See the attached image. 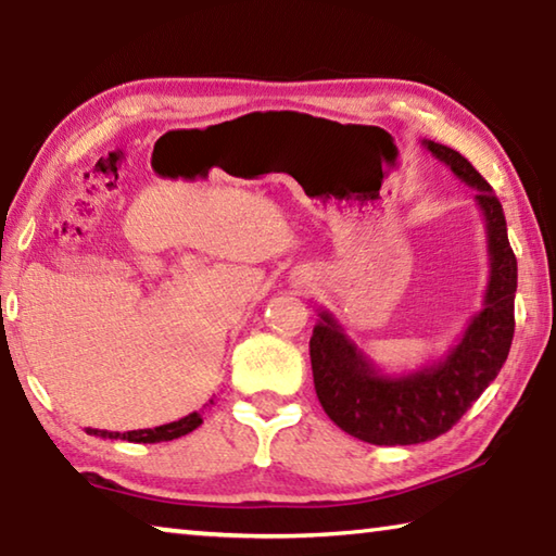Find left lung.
<instances>
[{
	"mask_svg": "<svg viewBox=\"0 0 556 556\" xmlns=\"http://www.w3.org/2000/svg\"><path fill=\"white\" fill-rule=\"evenodd\" d=\"M421 147L446 164L458 181L476 188L491 271L481 312L441 361L419 370L384 372L351 341L331 312H318L308 341L318 402L345 434L375 446L421 444L446 434L501 372L515 333L517 260L507 240L503 205L491 184L456 149L431 139Z\"/></svg>",
	"mask_w": 556,
	"mask_h": 556,
	"instance_id": "8db88e82",
	"label": "left lung"
}]
</instances>
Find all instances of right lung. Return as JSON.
I'll return each instance as SVG.
<instances>
[{"mask_svg":"<svg viewBox=\"0 0 556 556\" xmlns=\"http://www.w3.org/2000/svg\"><path fill=\"white\" fill-rule=\"evenodd\" d=\"M213 404V400H211ZM203 425V417L199 412L188 414V417L172 421V425H162L156 429H135V431H105V429H86L92 437H102V439H122V441H131V444H159V441H172L178 437H186L188 431H193L195 427Z\"/></svg>","mask_w":556,"mask_h":556,"instance_id":"obj_1","label":"right lung"}]
</instances>
